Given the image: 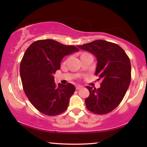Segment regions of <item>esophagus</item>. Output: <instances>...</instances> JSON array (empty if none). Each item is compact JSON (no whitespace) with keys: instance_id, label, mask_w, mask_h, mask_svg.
I'll list each match as a JSON object with an SVG mask.
<instances>
[{"instance_id":"obj_1","label":"esophagus","mask_w":147,"mask_h":147,"mask_svg":"<svg viewBox=\"0 0 147 147\" xmlns=\"http://www.w3.org/2000/svg\"><path fill=\"white\" fill-rule=\"evenodd\" d=\"M82 88V86H76V90H80Z\"/></svg>"}]
</instances>
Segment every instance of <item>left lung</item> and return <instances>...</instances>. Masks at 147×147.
Here are the masks:
<instances>
[{"label":"left lung","mask_w":147,"mask_h":147,"mask_svg":"<svg viewBox=\"0 0 147 147\" xmlns=\"http://www.w3.org/2000/svg\"><path fill=\"white\" fill-rule=\"evenodd\" d=\"M79 48L97 57L95 75L102 79L100 88L87 86L90 95L85 100L87 109L93 113L107 114L120 104L131 79L130 59L119 45L104 40H95Z\"/></svg>","instance_id":"obj_1"}]
</instances>
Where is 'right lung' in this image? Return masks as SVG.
I'll return each mask as SVG.
<instances>
[{
  "mask_svg": "<svg viewBox=\"0 0 147 147\" xmlns=\"http://www.w3.org/2000/svg\"><path fill=\"white\" fill-rule=\"evenodd\" d=\"M77 51L74 45L52 39L34 41L25 51L20 65L23 90L31 104L42 113L57 115L68 108L75 88L70 83L57 86L53 74L60 69L64 56Z\"/></svg>",
  "mask_w": 147,
  "mask_h": 147,
  "instance_id": "1",
  "label": "right lung"
}]
</instances>
